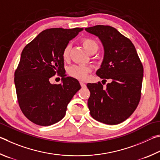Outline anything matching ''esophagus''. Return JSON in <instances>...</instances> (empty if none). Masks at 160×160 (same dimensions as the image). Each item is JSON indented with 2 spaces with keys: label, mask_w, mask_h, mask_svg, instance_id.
Here are the masks:
<instances>
[{
  "label": "esophagus",
  "mask_w": 160,
  "mask_h": 160,
  "mask_svg": "<svg viewBox=\"0 0 160 160\" xmlns=\"http://www.w3.org/2000/svg\"><path fill=\"white\" fill-rule=\"evenodd\" d=\"M80 84H81V86H82V87H83V88L86 87V86L85 83H83V82H80Z\"/></svg>",
  "instance_id": "34e87169"
}]
</instances>
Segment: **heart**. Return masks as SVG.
I'll return each instance as SVG.
<instances>
[{"mask_svg": "<svg viewBox=\"0 0 160 160\" xmlns=\"http://www.w3.org/2000/svg\"><path fill=\"white\" fill-rule=\"evenodd\" d=\"M82 43L83 47L89 54H94L99 48L98 42L91 38H84L82 39ZM71 46L69 44L64 47L62 52V58L64 60H67L69 58V52ZM91 68L85 65H73L69 69V74L70 76L81 80H84L87 78L88 74L91 72Z\"/></svg>", "mask_w": 160, "mask_h": 160, "instance_id": "b5f03b06", "label": "heart"}]
</instances>
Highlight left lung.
I'll list each match as a JSON object with an SVG mask.
<instances>
[{
    "instance_id": "left-lung-1",
    "label": "left lung",
    "mask_w": 160,
    "mask_h": 160,
    "mask_svg": "<svg viewBox=\"0 0 160 160\" xmlns=\"http://www.w3.org/2000/svg\"><path fill=\"white\" fill-rule=\"evenodd\" d=\"M85 30L98 36L104 48V57L97 75L112 80L106 87L100 82L87 84L91 93L88 100L90 114L100 122L118 124L128 119L138 105L143 77L142 64L132 42L115 28L96 25Z\"/></svg>"
}]
</instances>
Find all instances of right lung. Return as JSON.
<instances>
[{
  "mask_svg": "<svg viewBox=\"0 0 160 160\" xmlns=\"http://www.w3.org/2000/svg\"><path fill=\"white\" fill-rule=\"evenodd\" d=\"M83 29H46L22 50L15 72L16 93L22 112L34 124L45 127L60 121L67 105L81 88L77 79L64 74L62 52ZM56 73L63 77L60 85L49 82Z\"/></svg>",
  "mask_w": 160,
  "mask_h": 160,
  "instance_id": "obj_1",
  "label": "right lung"
}]
</instances>
